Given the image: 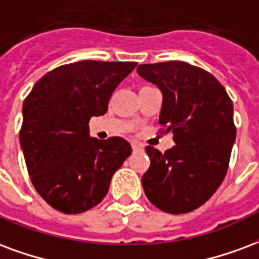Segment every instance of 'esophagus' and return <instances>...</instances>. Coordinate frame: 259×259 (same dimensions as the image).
I'll list each match as a JSON object with an SVG mask.
<instances>
[{
	"instance_id": "34e87169",
	"label": "esophagus",
	"mask_w": 259,
	"mask_h": 259,
	"mask_svg": "<svg viewBox=\"0 0 259 259\" xmlns=\"http://www.w3.org/2000/svg\"><path fill=\"white\" fill-rule=\"evenodd\" d=\"M132 148H133V152H141L143 151V145L137 144V143H132Z\"/></svg>"
}]
</instances>
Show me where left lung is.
Wrapping results in <instances>:
<instances>
[{
  "label": "left lung",
  "instance_id": "left-lung-1",
  "mask_svg": "<svg viewBox=\"0 0 259 259\" xmlns=\"http://www.w3.org/2000/svg\"><path fill=\"white\" fill-rule=\"evenodd\" d=\"M137 74L162 93L159 123L176 143L164 154L145 148L151 159L141 178L145 195L162 211H192L227 174L236 139L231 99L210 72L185 61L140 64Z\"/></svg>",
  "mask_w": 259,
  "mask_h": 259
}]
</instances>
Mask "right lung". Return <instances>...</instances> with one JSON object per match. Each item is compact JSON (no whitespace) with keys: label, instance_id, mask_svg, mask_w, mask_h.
<instances>
[{"label":"right lung","instance_id":"right-lung-1","mask_svg":"<svg viewBox=\"0 0 259 259\" xmlns=\"http://www.w3.org/2000/svg\"><path fill=\"white\" fill-rule=\"evenodd\" d=\"M136 66L82 60L57 67L24 100L23 155L34 188L53 208L79 214L97 206L132 154L122 137H91L89 120L107 112L111 95Z\"/></svg>","mask_w":259,"mask_h":259}]
</instances>
